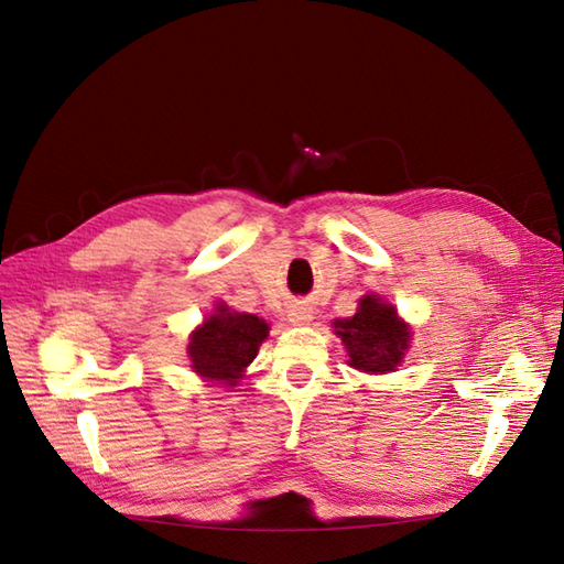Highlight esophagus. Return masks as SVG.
<instances>
[{
  "label": "esophagus",
  "mask_w": 564,
  "mask_h": 564,
  "mask_svg": "<svg viewBox=\"0 0 564 564\" xmlns=\"http://www.w3.org/2000/svg\"><path fill=\"white\" fill-rule=\"evenodd\" d=\"M311 321V308H304V306H296L290 311V323L294 325H304Z\"/></svg>",
  "instance_id": "obj_1"
}]
</instances>
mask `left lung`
Returning a JSON list of instances; mask_svg holds the SVG:
<instances>
[{"label": "left lung", "instance_id": "1", "mask_svg": "<svg viewBox=\"0 0 564 564\" xmlns=\"http://www.w3.org/2000/svg\"><path fill=\"white\" fill-rule=\"evenodd\" d=\"M337 335L349 351V366L364 373H388L400 366L409 347V327L392 304L378 296H364L354 318L335 321Z\"/></svg>", "mask_w": 564, "mask_h": 564}]
</instances>
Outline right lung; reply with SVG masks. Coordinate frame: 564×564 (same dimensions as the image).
I'll return each mask as SVG.
<instances>
[{"label":"right lung","instance_id":"1","mask_svg":"<svg viewBox=\"0 0 564 564\" xmlns=\"http://www.w3.org/2000/svg\"><path fill=\"white\" fill-rule=\"evenodd\" d=\"M265 337L268 323L258 315L229 311L225 304H217V311L191 337V364L203 378L227 380V386H237L241 370L256 359L260 341Z\"/></svg>","mask_w":564,"mask_h":564}]
</instances>
